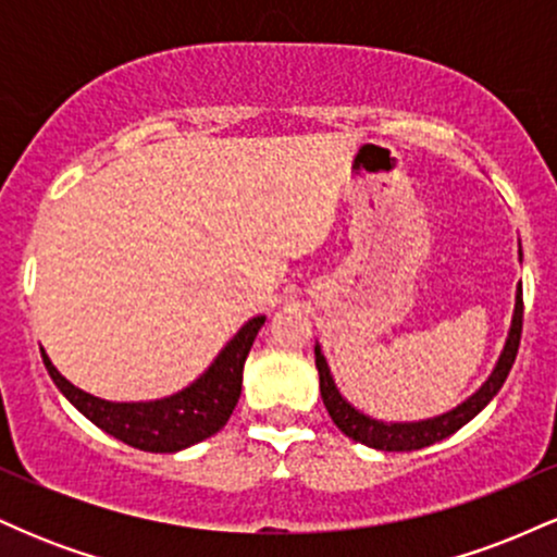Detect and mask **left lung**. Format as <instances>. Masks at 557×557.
I'll return each mask as SVG.
<instances>
[{
	"instance_id": "8db88e82",
	"label": "left lung",
	"mask_w": 557,
	"mask_h": 557,
	"mask_svg": "<svg viewBox=\"0 0 557 557\" xmlns=\"http://www.w3.org/2000/svg\"><path fill=\"white\" fill-rule=\"evenodd\" d=\"M519 259H521V251H519ZM521 324H523V290L519 283L516 285V306H513V319H510L508 337H505L500 356H497L495 369H492L487 380L482 382V387H479L474 395H469L463 403H458L456 408L440 413V417L421 419V421H382V419L367 417V413L359 411V408L350 406V403L343 398L341 389H337L335 380H332L330 363L324 359L322 345L317 343L314 356H317L319 389H322L324 408H327L332 421H335V426L345 434V437L356 440V443L361 445L376 447V450L406 453V450H419V447L440 443V440L450 437L453 432L461 430L463 424H469V421L474 419L492 398H495L497 389L503 387L505 376H508L510 367H513L516 361V354H519Z\"/></svg>"
}]
</instances>
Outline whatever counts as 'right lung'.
I'll list each match as a JSON object with an SVG mask.
<instances>
[{
    "instance_id": "obj_1",
    "label": "right lung",
    "mask_w": 557,
    "mask_h": 557,
    "mask_svg": "<svg viewBox=\"0 0 557 557\" xmlns=\"http://www.w3.org/2000/svg\"><path fill=\"white\" fill-rule=\"evenodd\" d=\"M264 322V314L248 319L209 363L207 372L198 374L188 387L159 400L114 403L96 398L57 372L44 348L41 359L60 393L99 430L123 440L125 445L138 447V450L177 453L212 437L227 424L230 413L240 398L243 363H246L248 350Z\"/></svg>"
}]
</instances>
